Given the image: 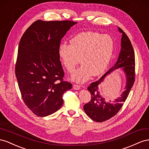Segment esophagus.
I'll list each match as a JSON object with an SVG mask.
<instances>
[{"label": "esophagus", "instance_id": "34e87169", "mask_svg": "<svg viewBox=\"0 0 149 149\" xmlns=\"http://www.w3.org/2000/svg\"><path fill=\"white\" fill-rule=\"evenodd\" d=\"M73 88H74V89H75V90H79V89L81 88V87H80L79 85L74 84L73 86Z\"/></svg>", "mask_w": 149, "mask_h": 149}]
</instances>
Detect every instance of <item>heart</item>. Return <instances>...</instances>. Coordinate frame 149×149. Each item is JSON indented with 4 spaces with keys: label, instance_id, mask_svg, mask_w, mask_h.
Instances as JSON below:
<instances>
[{
    "label": "heart",
    "instance_id": "heart-1",
    "mask_svg": "<svg viewBox=\"0 0 149 149\" xmlns=\"http://www.w3.org/2000/svg\"><path fill=\"white\" fill-rule=\"evenodd\" d=\"M113 47L114 42L110 36L84 32L72 37L70 45L62 43L59 45L58 55L69 73H73L81 61L82 65L72 75L71 79L83 83L92 75L97 77L104 73L111 60Z\"/></svg>",
    "mask_w": 149,
    "mask_h": 149
}]
</instances>
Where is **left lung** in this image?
<instances>
[{
  "mask_svg": "<svg viewBox=\"0 0 149 149\" xmlns=\"http://www.w3.org/2000/svg\"><path fill=\"white\" fill-rule=\"evenodd\" d=\"M118 31L122 33L121 39V50L117 61L111 69L99 80L92 82L87 89L91 94L90 102L84 105V111L91 119L97 122L107 120L117 113L128 97L129 92L135 82V54L131 42L126 33L118 27ZM123 67L126 75V86L121 95L113 101L109 103L100 95L98 85L103 81L104 77L114 70Z\"/></svg>",
  "mask_w": 149,
  "mask_h": 149,
  "instance_id": "left-lung-1",
  "label": "left lung"
}]
</instances>
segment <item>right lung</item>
Here are the masks:
<instances>
[{"instance_id":"1","label":"right lung","mask_w":149,"mask_h":149,"mask_svg":"<svg viewBox=\"0 0 149 149\" xmlns=\"http://www.w3.org/2000/svg\"><path fill=\"white\" fill-rule=\"evenodd\" d=\"M77 23L38 20L21 37L15 76L25 104L37 116L57 111L63 104V93L72 88V84L63 80L58 49L67 32Z\"/></svg>"}]
</instances>
